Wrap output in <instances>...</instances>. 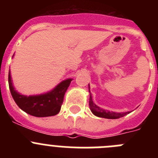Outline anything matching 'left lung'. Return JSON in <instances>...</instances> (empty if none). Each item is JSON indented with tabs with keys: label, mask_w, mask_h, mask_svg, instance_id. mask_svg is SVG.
<instances>
[{
	"label": "left lung",
	"mask_w": 158,
	"mask_h": 158,
	"mask_svg": "<svg viewBox=\"0 0 158 158\" xmlns=\"http://www.w3.org/2000/svg\"><path fill=\"white\" fill-rule=\"evenodd\" d=\"M89 89H90V87H89ZM89 107H90L92 112H93L95 115H96V116L101 117V118H111V119L121 118V117L125 116V115H127V114H129L130 113L129 111H128V112L118 113V112H114V111H107V110L102 109V108H100V107H98V106L96 105V104L93 103L91 94H90V98H89Z\"/></svg>",
	"instance_id": "8db88e82"
}]
</instances>
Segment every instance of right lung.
Wrapping results in <instances>:
<instances>
[{
    "instance_id": "obj_1",
    "label": "right lung",
    "mask_w": 158,
    "mask_h": 158,
    "mask_svg": "<svg viewBox=\"0 0 158 158\" xmlns=\"http://www.w3.org/2000/svg\"><path fill=\"white\" fill-rule=\"evenodd\" d=\"M72 79H67L57 85L54 90L45 94L26 96L20 95L14 89L8 73V85L12 98L19 108L27 114L36 117H47L57 115L63 103L64 95Z\"/></svg>"
}]
</instances>
